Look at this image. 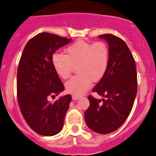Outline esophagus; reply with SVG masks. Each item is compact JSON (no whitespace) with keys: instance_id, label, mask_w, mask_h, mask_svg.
I'll return each mask as SVG.
<instances>
[{"instance_id":"1","label":"esophagus","mask_w":156,"mask_h":156,"mask_svg":"<svg viewBox=\"0 0 156 156\" xmlns=\"http://www.w3.org/2000/svg\"><path fill=\"white\" fill-rule=\"evenodd\" d=\"M72 99H73V100H79V99H80V97H79V96H75V95H73V96H72Z\"/></svg>"}]
</instances>
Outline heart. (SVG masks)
<instances>
[{
	"label": "heart",
	"instance_id": "obj_1",
	"mask_svg": "<svg viewBox=\"0 0 156 156\" xmlns=\"http://www.w3.org/2000/svg\"><path fill=\"white\" fill-rule=\"evenodd\" d=\"M66 55L55 53L52 64L56 74L63 80L71 76L74 67L78 74L65 83L67 92L80 96L105 76L110 61V51L103 41H75L65 50Z\"/></svg>",
	"mask_w": 156,
	"mask_h": 156
}]
</instances>
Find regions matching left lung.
I'll return each instance as SVG.
<instances>
[{
    "label": "left lung",
    "mask_w": 156,
    "mask_h": 156,
    "mask_svg": "<svg viewBox=\"0 0 156 156\" xmlns=\"http://www.w3.org/2000/svg\"><path fill=\"white\" fill-rule=\"evenodd\" d=\"M99 38L106 40L110 51L108 70L92 91L105 99L88 97L90 105L85 112V120L90 129L108 134L120 128L129 115L137 94L138 81L135 62L128 46L112 34Z\"/></svg>",
    "instance_id": "left-lung-1"
}]
</instances>
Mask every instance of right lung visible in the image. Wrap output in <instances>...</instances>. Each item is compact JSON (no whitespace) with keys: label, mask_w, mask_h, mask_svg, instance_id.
<instances>
[{"label":"right lung","mask_w":156,"mask_h":156,"mask_svg":"<svg viewBox=\"0 0 156 156\" xmlns=\"http://www.w3.org/2000/svg\"><path fill=\"white\" fill-rule=\"evenodd\" d=\"M66 38L41 33L27 43L17 72V97L21 114L33 131L44 136L58 134L64 124L71 95L62 97L53 103L50 97L65 90L52 64L53 54L71 42Z\"/></svg>","instance_id":"add662e5"}]
</instances>
